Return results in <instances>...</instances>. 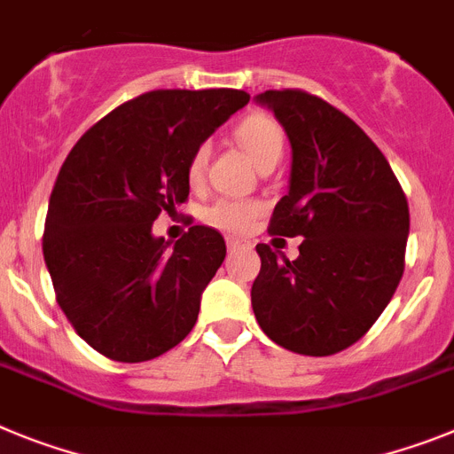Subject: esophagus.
<instances>
[{
	"mask_svg": "<svg viewBox=\"0 0 454 454\" xmlns=\"http://www.w3.org/2000/svg\"><path fill=\"white\" fill-rule=\"evenodd\" d=\"M226 247H228V251H238V249H244V247H249V244L244 242V239H238V238H226Z\"/></svg>",
	"mask_w": 454,
	"mask_h": 454,
	"instance_id": "1",
	"label": "esophagus"
}]
</instances>
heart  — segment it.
Segmentation results:
<instances>
[{"label":"heart","instance_id":"1","mask_svg":"<svg viewBox=\"0 0 454 454\" xmlns=\"http://www.w3.org/2000/svg\"><path fill=\"white\" fill-rule=\"evenodd\" d=\"M232 137L239 144L247 155L254 160L258 168H265L270 164H276L281 160L283 148H286V134L283 128L276 123L274 118L267 114H247L235 128H232ZM207 145H199L187 161V180L192 187H199L205 178V167H207ZM260 207L254 200H235V199H222L212 203L205 210V222L210 226L219 228V231L228 232H242L251 226L260 216Z\"/></svg>","mask_w":454,"mask_h":454}]
</instances>
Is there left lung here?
<instances>
[{
	"label": "left lung",
	"mask_w": 454,
	"mask_h": 454,
	"mask_svg": "<svg viewBox=\"0 0 454 454\" xmlns=\"http://www.w3.org/2000/svg\"><path fill=\"white\" fill-rule=\"evenodd\" d=\"M293 145L290 187L271 235L303 238L287 260L258 244L251 287L255 320L276 345L331 356L364 338L404 271L407 196L384 153L352 118L306 90H265Z\"/></svg>",
	"instance_id": "left-lung-1"
}]
</instances>
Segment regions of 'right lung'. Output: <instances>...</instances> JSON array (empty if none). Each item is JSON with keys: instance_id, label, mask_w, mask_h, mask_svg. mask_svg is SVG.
Wrapping results in <instances>:
<instances>
[{"instance_id": "obj_1", "label": "right lung", "mask_w": 454, "mask_h": 454, "mask_svg": "<svg viewBox=\"0 0 454 454\" xmlns=\"http://www.w3.org/2000/svg\"><path fill=\"white\" fill-rule=\"evenodd\" d=\"M249 98L238 89L148 90L100 118L63 161L43 255L59 306L102 356L151 361L194 329L226 242L215 228L192 226L168 251L153 222L187 200L192 153Z\"/></svg>"}]
</instances>
